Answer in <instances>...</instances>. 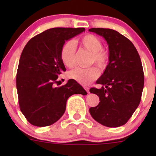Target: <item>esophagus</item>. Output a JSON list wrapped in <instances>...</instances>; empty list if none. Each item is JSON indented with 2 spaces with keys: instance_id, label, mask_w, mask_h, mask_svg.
I'll return each instance as SVG.
<instances>
[{
  "instance_id": "1",
  "label": "esophagus",
  "mask_w": 156,
  "mask_h": 156,
  "mask_svg": "<svg viewBox=\"0 0 156 156\" xmlns=\"http://www.w3.org/2000/svg\"><path fill=\"white\" fill-rule=\"evenodd\" d=\"M84 87V89H85V90L87 91L88 94H89V93H90V88L87 87Z\"/></svg>"
}]
</instances>
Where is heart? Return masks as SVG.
I'll list each match as a JSON object with an SVG mask.
<instances>
[{
    "label": "heart",
    "instance_id": "obj_1",
    "mask_svg": "<svg viewBox=\"0 0 156 156\" xmlns=\"http://www.w3.org/2000/svg\"><path fill=\"white\" fill-rule=\"evenodd\" d=\"M80 44L84 49L91 53L90 63H95L100 69H105L107 66L108 56L106 51L102 50L103 43L100 38L94 34H86L79 40ZM61 59L66 66L72 68L75 65L76 59V44L73 41L65 43L61 49ZM100 75L98 69L95 66L90 68H76L69 72L71 79L76 81L82 85H87L97 79Z\"/></svg>",
    "mask_w": 156,
    "mask_h": 156
}]
</instances>
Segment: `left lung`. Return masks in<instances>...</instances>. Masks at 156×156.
<instances>
[{"mask_svg":"<svg viewBox=\"0 0 156 156\" xmlns=\"http://www.w3.org/2000/svg\"><path fill=\"white\" fill-rule=\"evenodd\" d=\"M89 31L102 36L108 47V64L96 82L102 87L90 89L98 96L100 103L89 112L104 126L120 127L127 123L140 103L144 85L140 57L133 43L117 31L93 28Z\"/></svg>","mask_w":156,"mask_h":156,"instance_id":"obj_1","label":"left lung"}]
</instances>
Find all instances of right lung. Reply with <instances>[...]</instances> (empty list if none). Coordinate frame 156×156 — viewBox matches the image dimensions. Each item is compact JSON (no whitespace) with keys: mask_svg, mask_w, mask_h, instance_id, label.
Wrapping results in <instances>:
<instances>
[{"mask_svg":"<svg viewBox=\"0 0 156 156\" xmlns=\"http://www.w3.org/2000/svg\"><path fill=\"white\" fill-rule=\"evenodd\" d=\"M85 31L84 28H53L30 39L21 53L16 74L20 110L37 127L51 125L66 111L73 94L87 95L76 81L56 87L58 75L66 72L60 56L65 42Z\"/></svg>","mask_w":156,"mask_h":156,"instance_id":"add662e5","label":"right lung"}]
</instances>
